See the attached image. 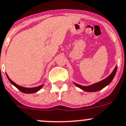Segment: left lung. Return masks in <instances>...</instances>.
<instances>
[{
	"label": "left lung",
	"mask_w": 126,
	"mask_h": 126,
	"mask_svg": "<svg viewBox=\"0 0 126 126\" xmlns=\"http://www.w3.org/2000/svg\"><path fill=\"white\" fill-rule=\"evenodd\" d=\"M116 70H117V67L116 66L115 67L113 72H112V74L109 76L106 79H104V80L98 82V83H95V84H92V85L89 86H81L80 84H78L75 83H74V84L77 86L79 87V88L81 89L82 90L86 91V92H96V91H98L100 90H101L102 89H103L106 86H108L109 84H110V83L112 81L113 78H114L115 75Z\"/></svg>",
	"instance_id": "1"
}]
</instances>
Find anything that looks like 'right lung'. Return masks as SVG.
I'll list each match as a JSON object with an SVG mask.
<instances>
[{"label": "right lung", "instance_id": "obj_1", "mask_svg": "<svg viewBox=\"0 0 126 126\" xmlns=\"http://www.w3.org/2000/svg\"><path fill=\"white\" fill-rule=\"evenodd\" d=\"M6 76H7L8 79L9 81L11 82V84H13L14 86H15L16 87H17V88L19 91H20L21 92H23V93H25V94H32V93H34V92H37V91H39V90L40 89L42 88L43 86V84H42V85L39 86L33 87V88H26V87H23L20 86H18V85H17V84H16L15 83H14V82H13V81H12L10 79V78H9V77L8 76L7 74H6Z\"/></svg>", "mask_w": 126, "mask_h": 126}]
</instances>
